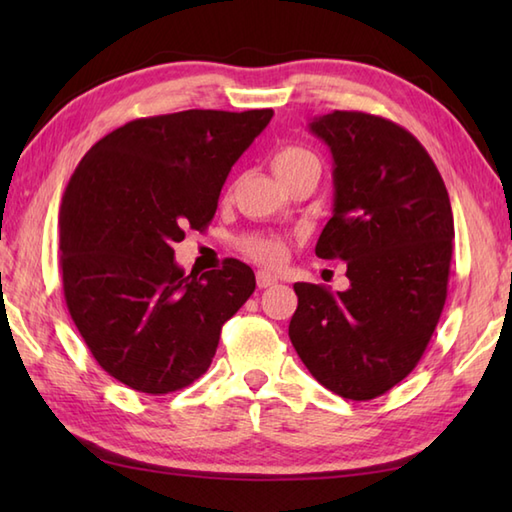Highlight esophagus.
Wrapping results in <instances>:
<instances>
[{
  "mask_svg": "<svg viewBox=\"0 0 512 512\" xmlns=\"http://www.w3.org/2000/svg\"><path fill=\"white\" fill-rule=\"evenodd\" d=\"M277 284V277H273L270 273H266V270H257V286L259 288H270Z\"/></svg>",
  "mask_w": 512,
  "mask_h": 512,
  "instance_id": "esophagus-1",
  "label": "esophagus"
}]
</instances>
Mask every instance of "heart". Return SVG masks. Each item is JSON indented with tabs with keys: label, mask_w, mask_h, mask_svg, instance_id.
<instances>
[{
	"label": "heart",
	"mask_w": 512,
	"mask_h": 512,
	"mask_svg": "<svg viewBox=\"0 0 512 512\" xmlns=\"http://www.w3.org/2000/svg\"><path fill=\"white\" fill-rule=\"evenodd\" d=\"M308 158H314L308 149L299 145H284L275 151L270 165H273L277 178H284L286 173L299 167ZM242 250L250 259H255L257 264L279 266L288 257V242L279 235H250L242 239Z\"/></svg>",
	"instance_id": "b5f03b06"
}]
</instances>
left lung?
<instances>
[{"instance_id": "8db88e82", "label": "left lung", "mask_w": 512, "mask_h": 512, "mask_svg": "<svg viewBox=\"0 0 512 512\" xmlns=\"http://www.w3.org/2000/svg\"><path fill=\"white\" fill-rule=\"evenodd\" d=\"M330 147L334 209L321 259L347 262L350 288L295 284L290 341L319 383L372 400L411 374L447 301L453 213L447 187L416 136L365 112L314 118Z\"/></svg>"}]
</instances>
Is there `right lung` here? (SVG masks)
Here are the masks:
<instances>
[{"mask_svg":"<svg viewBox=\"0 0 512 512\" xmlns=\"http://www.w3.org/2000/svg\"><path fill=\"white\" fill-rule=\"evenodd\" d=\"M273 110L136 118L101 138L65 187L59 266L70 317L107 374L171 394L209 369L222 325L255 290L239 259L184 275L173 244L213 220L228 171Z\"/></svg>","mask_w":512,"mask_h":512,"instance_id":"right-lung-1","label":"right lung"}]
</instances>
